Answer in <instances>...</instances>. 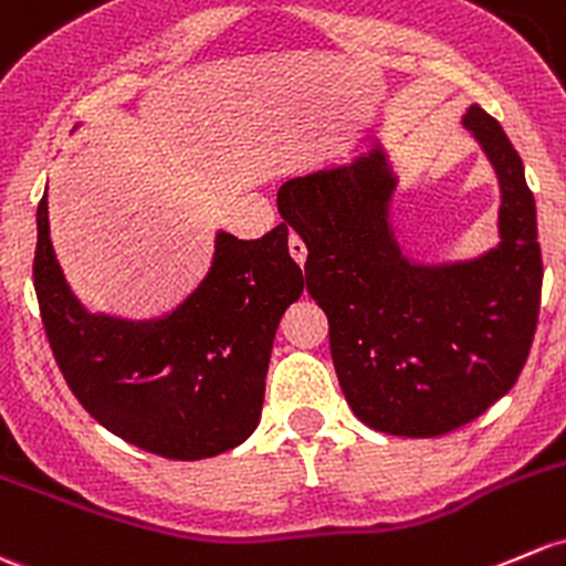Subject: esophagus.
Wrapping results in <instances>:
<instances>
[{
	"mask_svg": "<svg viewBox=\"0 0 566 566\" xmlns=\"http://www.w3.org/2000/svg\"><path fill=\"white\" fill-rule=\"evenodd\" d=\"M287 247H290V254H293V260L295 263H298L301 268H303V263H306V243L301 241V235H295V233H290V241H287Z\"/></svg>",
	"mask_w": 566,
	"mask_h": 566,
	"instance_id": "1",
	"label": "esophagus"
}]
</instances>
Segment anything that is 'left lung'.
<instances>
[{"label":"left lung","mask_w":566,"mask_h":566,"mask_svg":"<svg viewBox=\"0 0 566 566\" xmlns=\"http://www.w3.org/2000/svg\"><path fill=\"white\" fill-rule=\"evenodd\" d=\"M463 124L502 187V243L469 263L403 258L382 146L279 189V213L308 249L306 290L328 314L338 385L374 431L442 437L480 418L515 385L537 331L543 254L523 163L480 105Z\"/></svg>","instance_id":"obj_1"}]
</instances>
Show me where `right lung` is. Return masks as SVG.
Here are the masks:
<instances>
[{
    "label": "right lung",
    "instance_id": "1",
    "mask_svg": "<svg viewBox=\"0 0 566 566\" xmlns=\"http://www.w3.org/2000/svg\"><path fill=\"white\" fill-rule=\"evenodd\" d=\"M287 224L258 241L219 233L208 276L170 317L88 314L73 298L38 206L34 293L59 371L81 407L146 453L200 461L238 448L260 423L279 319L303 293Z\"/></svg>",
    "mask_w": 566,
    "mask_h": 566
}]
</instances>
